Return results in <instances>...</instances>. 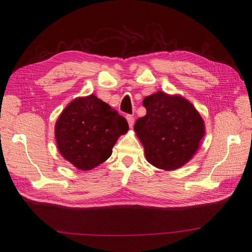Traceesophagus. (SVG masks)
<instances>
[{"label":"esophagus","instance_id":"obj_1","mask_svg":"<svg viewBox=\"0 0 252 252\" xmlns=\"http://www.w3.org/2000/svg\"><path fill=\"white\" fill-rule=\"evenodd\" d=\"M126 121H127V123H129L130 127L133 126V123H134V118L132 117V116H126Z\"/></svg>","mask_w":252,"mask_h":252}]
</instances>
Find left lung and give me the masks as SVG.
Masks as SVG:
<instances>
[{
  "label": "left lung",
  "mask_w": 252,
  "mask_h": 252,
  "mask_svg": "<svg viewBox=\"0 0 252 252\" xmlns=\"http://www.w3.org/2000/svg\"><path fill=\"white\" fill-rule=\"evenodd\" d=\"M147 114L134 131L153 167L172 171L188 163L206 134L203 119L194 105L179 94L158 91L143 99Z\"/></svg>",
  "instance_id": "8db88e82"
}]
</instances>
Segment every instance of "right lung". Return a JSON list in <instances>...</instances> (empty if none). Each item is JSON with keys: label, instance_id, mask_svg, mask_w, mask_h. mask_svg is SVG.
<instances>
[{"label": "right lung", "instance_id": "obj_1", "mask_svg": "<svg viewBox=\"0 0 252 252\" xmlns=\"http://www.w3.org/2000/svg\"><path fill=\"white\" fill-rule=\"evenodd\" d=\"M129 130L125 118L94 94L71 101L55 122L58 150L76 169L88 171L112 155L119 136Z\"/></svg>", "mask_w": 252, "mask_h": 252}]
</instances>
